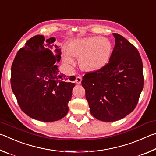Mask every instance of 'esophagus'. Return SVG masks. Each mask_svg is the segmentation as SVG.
<instances>
[{
    "label": "esophagus",
    "instance_id": "34e87169",
    "mask_svg": "<svg viewBox=\"0 0 156 156\" xmlns=\"http://www.w3.org/2000/svg\"><path fill=\"white\" fill-rule=\"evenodd\" d=\"M81 81H82V77L81 76H77V77L76 78V83L78 84H81Z\"/></svg>",
    "mask_w": 156,
    "mask_h": 156
}]
</instances>
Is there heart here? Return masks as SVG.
Returning a JSON list of instances; mask_svg holds the SVG:
<instances>
[{"label": "heart", "instance_id": "heart-1", "mask_svg": "<svg viewBox=\"0 0 156 156\" xmlns=\"http://www.w3.org/2000/svg\"><path fill=\"white\" fill-rule=\"evenodd\" d=\"M112 43L106 38L89 37L73 41L69 44L67 51L71 56L80 58L79 65L84 72H95L107 65L112 54ZM63 60L68 65L74 64L67 54Z\"/></svg>", "mask_w": 156, "mask_h": 156}]
</instances>
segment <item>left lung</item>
<instances>
[{
	"label": "left lung",
	"instance_id": "left-lung-1",
	"mask_svg": "<svg viewBox=\"0 0 156 156\" xmlns=\"http://www.w3.org/2000/svg\"><path fill=\"white\" fill-rule=\"evenodd\" d=\"M113 35L115 46L109 62L99 70L87 72L82 80L91 115L104 122L120 120L133 112L144 85L138 49L122 36Z\"/></svg>",
	"mask_w": 156,
	"mask_h": 156
}]
</instances>
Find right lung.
<instances>
[{
  "label": "right lung",
  "mask_w": 156,
  "mask_h": 156,
  "mask_svg": "<svg viewBox=\"0 0 156 156\" xmlns=\"http://www.w3.org/2000/svg\"><path fill=\"white\" fill-rule=\"evenodd\" d=\"M55 38L34 36L19 49L11 69V86L18 104L25 114L42 122H54L67 115L74 76L59 73L61 58ZM55 49L56 55L51 50Z\"/></svg>",
  "instance_id": "add662e5"
}]
</instances>
